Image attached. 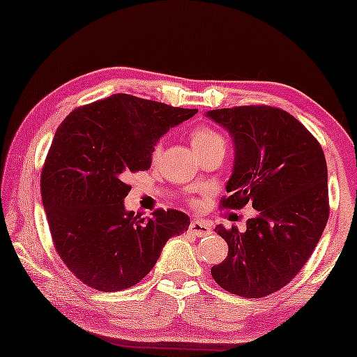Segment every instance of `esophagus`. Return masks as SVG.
Masks as SVG:
<instances>
[{
	"mask_svg": "<svg viewBox=\"0 0 357 357\" xmlns=\"http://www.w3.org/2000/svg\"><path fill=\"white\" fill-rule=\"evenodd\" d=\"M190 231L195 234V236L202 237V236H208V234H212V227L202 220H192L190 223Z\"/></svg>",
	"mask_w": 357,
	"mask_h": 357,
	"instance_id": "1",
	"label": "esophagus"
}]
</instances>
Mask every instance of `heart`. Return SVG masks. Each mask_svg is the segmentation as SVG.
I'll list each match as a JSON object with an SVG mask.
<instances>
[{
  "instance_id": "b5f03b06",
  "label": "heart",
  "mask_w": 357,
  "mask_h": 357,
  "mask_svg": "<svg viewBox=\"0 0 357 357\" xmlns=\"http://www.w3.org/2000/svg\"><path fill=\"white\" fill-rule=\"evenodd\" d=\"M191 145L196 153L212 150V149H225V140L217 131L210 130L207 126H196L191 131ZM161 153V147L156 145L153 150V160H156Z\"/></svg>"
}]
</instances>
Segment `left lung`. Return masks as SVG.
Segmentation results:
<instances>
[{
    "label": "left lung",
    "mask_w": 357,
    "mask_h": 357,
    "mask_svg": "<svg viewBox=\"0 0 357 357\" xmlns=\"http://www.w3.org/2000/svg\"><path fill=\"white\" fill-rule=\"evenodd\" d=\"M206 116L223 126L234 144L232 174L221 206L256 217L247 229L215 227L229 251L210 268L221 288L258 299L288 284L310 258L329 218L327 165L305 126L282 109L242 106Z\"/></svg>",
    "instance_id": "8db88e82"
}]
</instances>
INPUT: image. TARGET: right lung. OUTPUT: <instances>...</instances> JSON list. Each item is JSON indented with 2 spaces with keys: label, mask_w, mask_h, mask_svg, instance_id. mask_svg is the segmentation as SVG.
Returning a JSON list of instances; mask_svg holds the SVG:
<instances>
[{
  "label": "right lung",
  "mask_w": 357,
  "mask_h": 357,
  "mask_svg": "<svg viewBox=\"0 0 357 357\" xmlns=\"http://www.w3.org/2000/svg\"><path fill=\"white\" fill-rule=\"evenodd\" d=\"M197 114L125 93L73 110L58 126L40 175L55 250L98 291L128 289L153 268L169 238L190 226L178 210L145 220L128 212L130 172L151 165L155 145Z\"/></svg>",
  "instance_id": "obj_1"
}]
</instances>
